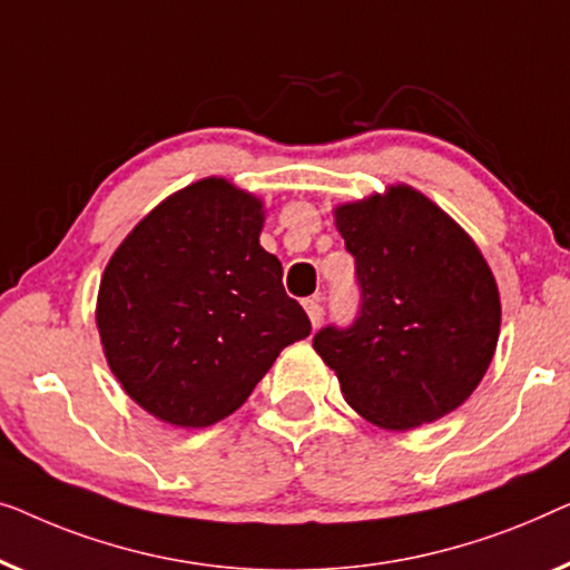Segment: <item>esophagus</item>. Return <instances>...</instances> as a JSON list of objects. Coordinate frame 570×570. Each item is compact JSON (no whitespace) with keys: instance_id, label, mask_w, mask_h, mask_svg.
Here are the masks:
<instances>
[{"instance_id":"34e87169","label":"esophagus","mask_w":570,"mask_h":570,"mask_svg":"<svg viewBox=\"0 0 570 570\" xmlns=\"http://www.w3.org/2000/svg\"><path fill=\"white\" fill-rule=\"evenodd\" d=\"M304 309H307L309 323L317 327L320 320H323V304H320V296H312V299H304Z\"/></svg>"}]
</instances>
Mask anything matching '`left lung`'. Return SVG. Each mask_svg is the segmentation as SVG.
<instances>
[{
	"instance_id": "left-lung-1",
	"label": "left lung",
	"mask_w": 570,
	"mask_h": 570,
	"mask_svg": "<svg viewBox=\"0 0 570 570\" xmlns=\"http://www.w3.org/2000/svg\"><path fill=\"white\" fill-rule=\"evenodd\" d=\"M362 292L348 327L312 346L346 403L374 426L407 431L472 395L495 354L499 286L460 224L411 186L335 208Z\"/></svg>"
}]
</instances>
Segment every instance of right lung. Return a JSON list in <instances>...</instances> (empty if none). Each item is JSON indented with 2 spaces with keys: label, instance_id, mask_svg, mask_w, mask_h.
<instances>
[{
  "label": "right lung",
  "instance_id": "obj_1",
  "mask_svg": "<svg viewBox=\"0 0 570 570\" xmlns=\"http://www.w3.org/2000/svg\"><path fill=\"white\" fill-rule=\"evenodd\" d=\"M263 204L224 178L165 198L106 266L98 331L134 403L180 429L227 419L312 325L261 247Z\"/></svg>",
  "mask_w": 570,
  "mask_h": 570
}]
</instances>
